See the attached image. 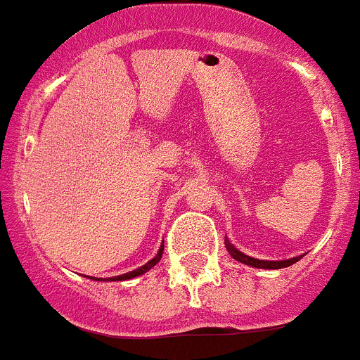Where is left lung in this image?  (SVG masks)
Listing matches in <instances>:
<instances>
[{
  "label": "left lung",
  "instance_id": "left-lung-1",
  "mask_svg": "<svg viewBox=\"0 0 360 360\" xmlns=\"http://www.w3.org/2000/svg\"><path fill=\"white\" fill-rule=\"evenodd\" d=\"M225 247H227V250L231 252V256L234 257L236 262L245 263V265H249V266H256V269H270V270L285 269V266L294 265L295 262L301 259V256H297V257H292V259H283V262H265V259H256V257H250L247 256V254L240 252V250H238L234 245L229 243L227 240H225Z\"/></svg>",
  "mask_w": 360,
  "mask_h": 360
}]
</instances>
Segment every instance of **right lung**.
Masks as SVG:
<instances>
[{"instance_id": "1", "label": "right lung", "mask_w": 360, "mask_h": 360, "mask_svg": "<svg viewBox=\"0 0 360 360\" xmlns=\"http://www.w3.org/2000/svg\"><path fill=\"white\" fill-rule=\"evenodd\" d=\"M162 252H164V245H162V247H160V250H158V254H157V256L153 257L151 262H148V263H146V265H142L141 269L131 270V272H128V274L117 276V278H110V279H113V281H124V279H131V278H136V276H142V274H146V272H148L149 269H153V266H155V265H157L158 262H160ZM90 279H94V278H90Z\"/></svg>"}]
</instances>
